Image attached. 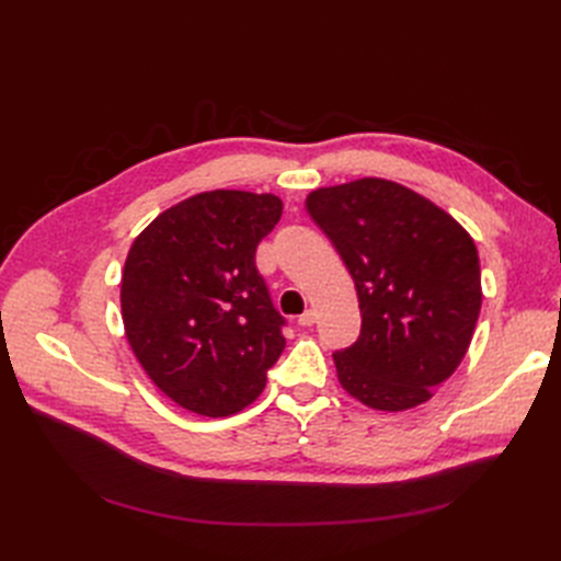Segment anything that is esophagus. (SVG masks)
<instances>
[{"label": "esophagus", "mask_w": 561, "mask_h": 561, "mask_svg": "<svg viewBox=\"0 0 561 561\" xmlns=\"http://www.w3.org/2000/svg\"><path fill=\"white\" fill-rule=\"evenodd\" d=\"M297 322H299V325H301V328H311V325H313V322H316V311H313V309H309V311H304V313L299 316V320H297Z\"/></svg>", "instance_id": "1"}]
</instances>
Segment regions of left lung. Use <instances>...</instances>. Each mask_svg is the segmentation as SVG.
<instances>
[{"mask_svg": "<svg viewBox=\"0 0 561 561\" xmlns=\"http://www.w3.org/2000/svg\"><path fill=\"white\" fill-rule=\"evenodd\" d=\"M307 213L344 260L363 316L358 342L332 355L339 383L379 412L428 402L461 365L482 307L470 233L383 178L320 186Z\"/></svg>", "mask_w": 561, "mask_h": 561, "instance_id": "1", "label": "left lung"}]
</instances>
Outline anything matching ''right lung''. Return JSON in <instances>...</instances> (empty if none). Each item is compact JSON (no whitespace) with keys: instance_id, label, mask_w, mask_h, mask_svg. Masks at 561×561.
<instances>
[{"instance_id":"add662e5","label":"right lung","mask_w":561,"mask_h":561,"mask_svg":"<svg viewBox=\"0 0 561 561\" xmlns=\"http://www.w3.org/2000/svg\"><path fill=\"white\" fill-rule=\"evenodd\" d=\"M280 215L276 194L201 192L163 210L128 250L126 339L145 375L184 410L243 412L280 358L283 318L254 266Z\"/></svg>"}]
</instances>
